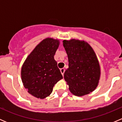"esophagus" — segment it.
I'll return each instance as SVG.
<instances>
[{
  "instance_id": "esophagus-1",
  "label": "esophagus",
  "mask_w": 122,
  "mask_h": 122,
  "mask_svg": "<svg viewBox=\"0 0 122 122\" xmlns=\"http://www.w3.org/2000/svg\"><path fill=\"white\" fill-rule=\"evenodd\" d=\"M60 71H61V74H62V76H64V72H65V69L63 68H61L60 69Z\"/></svg>"
}]
</instances>
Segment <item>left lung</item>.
<instances>
[{
  "instance_id": "8db88e82",
  "label": "left lung",
  "mask_w": 122,
  "mask_h": 122,
  "mask_svg": "<svg viewBox=\"0 0 122 122\" xmlns=\"http://www.w3.org/2000/svg\"><path fill=\"white\" fill-rule=\"evenodd\" d=\"M63 46L68 59V68L64 78L70 92L74 96H84L93 92L99 84L101 69L93 48L84 40H64Z\"/></svg>"
}]
</instances>
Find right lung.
<instances>
[{"instance_id": "obj_1", "label": "right lung", "mask_w": 122, "mask_h": 122, "mask_svg": "<svg viewBox=\"0 0 122 122\" xmlns=\"http://www.w3.org/2000/svg\"><path fill=\"white\" fill-rule=\"evenodd\" d=\"M60 40L43 39L25 60L21 68V79L25 88L35 97L44 99L51 94L54 85L62 76L54 60Z\"/></svg>"}]
</instances>
